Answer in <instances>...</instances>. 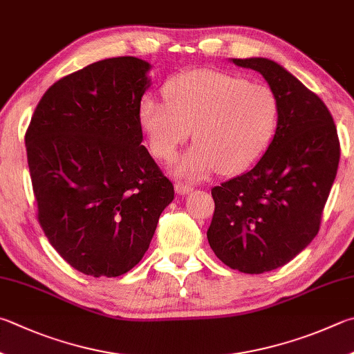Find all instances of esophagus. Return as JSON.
Wrapping results in <instances>:
<instances>
[{"label": "esophagus", "mask_w": 354, "mask_h": 354, "mask_svg": "<svg viewBox=\"0 0 354 354\" xmlns=\"http://www.w3.org/2000/svg\"><path fill=\"white\" fill-rule=\"evenodd\" d=\"M175 190L181 195H187V194H190V192H194V185L179 181L175 184Z\"/></svg>", "instance_id": "34e87169"}]
</instances>
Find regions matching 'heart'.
I'll return each mask as SVG.
<instances>
[{
  "label": "heart",
  "instance_id": "b5f03b06",
  "mask_svg": "<svg viewBox=\"0 0 354 354\" xmlns=\"http://www.w3.org/2000/svg\"><path fill=\"white\" fill-rule=\"evenodd\" d=\"M165 104L145 97L139 122L150 150L169 162L190 136L195 145L173 171L198 181L218 170L224 175L249 167L265 150L279 120L277 94L265 83L214 69L173 77L162 88Z\"/></svg>",
  "mask_w": 354,
  "mask_h": 354
}]
</instances>
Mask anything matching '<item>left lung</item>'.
I'll use <instances>...</instances> for the list:
<instances>
[{"label": "left lung", "mask_w": 354, "mask_h": 354, "mask_svg": "<svg viewBox=\"0 0 354 354\" xmlns=\"http://www.w3.org/2000/svg\"><path fill=\"white\" fill-rule=\"evenodd\" d=\"M232 62L265 77L280 111L272 142L254 169L212 189L207 240L224 265L263 274L286 265L317 235L340 144L322 99L279 63Z\"/></svg>", "instance_id": "obj_1"}]
</instances>
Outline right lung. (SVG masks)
Segmentation results:
<instances>
[{
  "mask_svg": "<svg viewBox=\"0 0 354 354\" xmlns=\"http://www.w3.org/2000/svg\"><path fill=\"white\" fill-rule=\"evenodd\" d=\"M149 69L114 57L75 71L43 94L26 130L38 223L62 259L93 277L136 266L175 198L142 145Z\"/></svg>",
  "mask_w": 354,
  "mask_h": 354,
  "instance_id": "right-lung-1",
  "label": "right lung"
}]
</instances>
